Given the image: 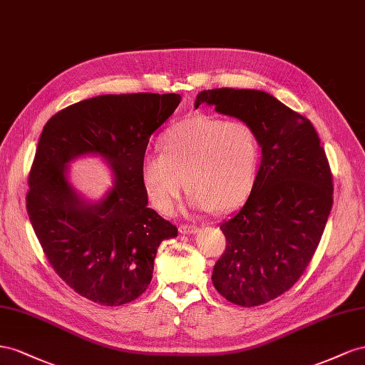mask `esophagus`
<instances>
[{
    "label": "esophagus",
    "instance_id": "esophagus-1",
    "mask_svg": "<svg viewBox=\"0 0 365 365\" xmlns=\"http://www.w3.org/2000/svg\"><path fill=\"white\" fill-rule=\"evenodd\" d=\"M179 232L186 235V234H195L199 232V227H197L195 225H180L179 226Z\"/></svg>",
    "mask_w": 365,
    "mask_h": 365
}]
</instances>
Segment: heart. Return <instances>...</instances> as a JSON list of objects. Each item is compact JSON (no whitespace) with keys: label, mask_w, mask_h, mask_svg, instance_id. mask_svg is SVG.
<instances>
[{"label":"heart","mask_w":365,"mask_h":365,"mask_svg":"<svg viewBox=\"0 0 365 365\" xmlns=\"http://www.w3.org/2000/svg\"><path fill=\"white\" fill-rule=\"evenodd\" d=\"M160 154L140 162V183L155 211L171 215L185 186L197 211L227 212L251 195L262 145L251 123L197 113L171 125L159 140Z\"/></svg>","instance_id":"obj_1"}]
</instances>
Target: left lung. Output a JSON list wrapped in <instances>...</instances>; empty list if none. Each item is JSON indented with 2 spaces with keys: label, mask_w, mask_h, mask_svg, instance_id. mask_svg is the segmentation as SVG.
Instances as JSON below:
<instances>
[{
  "label": "left lung",
  "mask_w": 365,
  "mask_h": 365,
  "mask_svg": "<svg viewBox=\"0 0 365 365\" xmlns=\"http://www.w3.org/2000/svg\"><path fill=\"white\" fill-rule=\"evenodd\" d=\"M246 120L262 163L246 203L220 225L226 249L212 270L217 292L243 307L284 294L304 274L333 205L329 160L312 122L262 90L214 88L195 98Z\"/></svg>",
  "instance_id": "1"
}]
</instances>
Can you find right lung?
Segmentation results:
<instances>
[{"label":"right lung","mask_w":365,"mask_h":365,"mask_svg":"<svg viewBox=\"0 0 365 365\" xmlns=\"http://www.w3.org/2000/svg\"><path fill=\"white\" fill-rule=\"evenodd\" d=\"M180 95H102L51 116L29 174L27 214L55 272L90 301L122 306L151 283L154 258L177 227L148 207L140 162L151 134L180 103ZM101 155L113 188L90 204L68 182V163Z\"/></svg>","instance_id":"right-lung-1"}]
</instances>
